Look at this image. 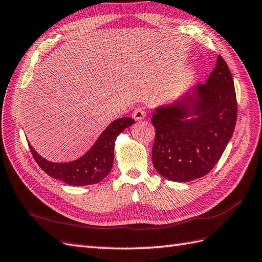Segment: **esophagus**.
Listing matches in <instances>:
<instances>
[{"instance_id":"esophagus-1","label":"esophagus","mask_w":262,"mask_h":262,"mask_svg":"<svg viewBox=\"0 0 262 262\" xmlns=\"http://www.w3.org/2000/svg\"><path fill=\"white\" fill-rule=\"evenodd\" d=\"M133 118L135 119L136 121H141V120L146 118V112L144 111L143 108H138V109H136V111H134Z\"/></svg>"}]
</instances>
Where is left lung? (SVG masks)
I'll return each instance as SVG.
<instances>
[{
	"label": "left lung",
	"instance_id": "obj_1",
	"mask_svg": "<svg viewBox=\"0 0 262 262\" xmlns=\"http://www.w3.org/2000/svg\"><path fill=\"white\" fill-rule=\"evenodd\" d=\"M236 113L232 75L219 56L205 83L154 109L151 161L156 171L173 182H190L208 174L232 137Z\"/></svg>",
	"mask_w": 262,
	"mask_h": 262
}]
</instances>
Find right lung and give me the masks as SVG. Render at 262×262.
<instances>
[{"label": "right lung", "instance_id": "add662e5", "mask_svg": "<svg viewBox=\"0 0 262 262\" xmlns=\"http://www.w3.org/2000/svg\"><path fill=\"white\" fill-rule=\"evenodd\" d=\"M134 123L135 120L130 117L114 120L100 134L86 154L71 162L53 163L47 161L29 144L30 150L38 165L51 178L74 186L96 184L111 172L114 164L115 141L117 136Z\"/></svg>", "mask_w": 262, "mask_h": 262}]
</instances>
